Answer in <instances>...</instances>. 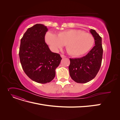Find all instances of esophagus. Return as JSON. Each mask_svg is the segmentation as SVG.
I'll return each mask as SVG.
<instances>
[{"label":"esophagus","instance_id":"obj_1","mask_svg":"<svg viewBox=\"0 0 120 120\" xmlns=\"http://www.w3.org/2000/svg\"><path fill=\"white\" fill-rule=\"evenodd\" d=\"M60 56L62 57V58H64V57H66V56H65L64 55V54H60Z\"/></svg>","mask_w":120,"mask_h":120}]
</instances>
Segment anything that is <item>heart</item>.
I'll list each match as a JSON object with an SVG mask.
<instances>
[{"label":"heart","mask_w":120,"mask_h":120,"mask_svg":"<svg viewBox=\"0 0 120 120\" xmlns=\"http://www.w3.org/2000/svg\"><path fill=\"white\" fill-rule=\"evenodd\" d=\"M45 41L54 51H58L66 45L69 54L79 56L84 55L92 48L95 39L90 34L72 29L60 31L57 35L48 32L45 35Z\"/></svg>","instance_id":"1"}]
</instances>
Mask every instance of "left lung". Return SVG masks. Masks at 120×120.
I'll use <instances>...</instances> for the list:
<instances>
[{
  "label": "left lung",
  "instance_id": "1",
  "mask_svg": "<svg viewBox=\"0 0 120 120\" xmlns=\"http://www.w3.org/2000/svg\"><path fill=\"white\" fill-rule=\"evenodd\" d=\"M90 31L95 39V45L86 56L70 59V75L78 83L88 82L95 78L101 66L103 53L101 38L94 30Z\"/></svg>",
  "mask_w": 120,
  "mask_h": 120
}]
</instances>
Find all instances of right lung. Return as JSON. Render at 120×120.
<instances>
[{
	"instance_id": "right-lung-1",
	"label": "right lung",
	"mask_w": 120,
	"mask_h": 120,
	"mask_svg": "<svg viewBox=\"0 0 120 120\" xmlns=\"http://www.w3.org/2000/svg\"><path fill=\"white\" fill-rule=\"evenodd\" d=\"M48 29L36 24L28 28L21 39L19 56L24 72L32 81L40 83L51 82L55 77L56 69L61 57L50 51L45 42Z\"/></svg>"
}]
</instances>
